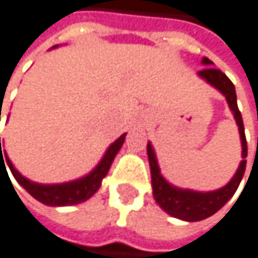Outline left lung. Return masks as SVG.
Instances as JSON below:
<instances>
[{"label":"left lung","mask_w":258,"mask_h":258,"mask_svg":"<svg viewBox=\"0 0 258 258\" xmlns=\"http://www.w3.org/2000/svg\"><path fill=\"white\" fill-rule=\"evenodd\" d=\"M203 64L207 68L198 71V76L204 79L207 83H211L214 88L226 97L227 103H229L231 111L234 113L235 122L238 125V133L241 139V162L237 168L235 175L232 179L227 182L224 187L218 190L212 192H197L190 189H179V187L172 185L165 178L161 175L158 159L155 155V150L152 144H147V155H148V162H150V172H152V187H153V197L159 207L172 215L175 218L184 220V221H200L207 217L214 215L218 212L221 207L232 198V195L237 192L238 185L241 182V178L246 170V156H247V144H246V136H244V126H243V119L241 113L237 106V94H235V86L234 83L227 79L224 73L220 69H215L212 61L204 57Z\"/></svg>","instance_id":"obj_1"}]
</instances>
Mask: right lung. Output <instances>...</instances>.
<instances>
[{
  "label": "right lung",
  "mask_w": 258,
  "mask_h": 258,
  "mask_svg": "<svg viewBox=\"0 0 258 258\" xmlns=\"http://www.w3.org/2000/svg\"><path fill=\"white\" fill-rule=\"evenodd\" d=\"M125 136H126V133H123L119 139H116L110 147H108V150L105 152L103 158L100 159V162L96 165V168H94L93 172H90L83 178L69 181V182H61V184H38V182H34L31 179L24 178L17 170V168L14 167V164L11 162V159L7 158V155L3 153V150H1V138L0 168L1 167L6 168V165H7L9 168H11L14 178L24 187V189L29 194H31L35 200H38L40 203H43L46 206H73V204H79V203H83L86 200H90L99 190V187L102 184V179L106 176L108 170H110V167H111L117 152L120 150V147H122V144L125 141Z\"/></svg>",
  "instance_id": "1"
}]
</instances>
